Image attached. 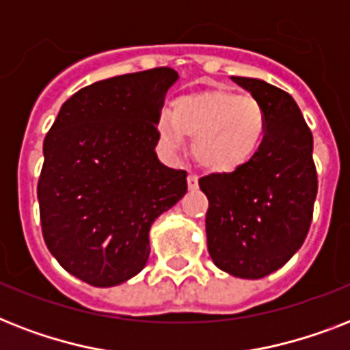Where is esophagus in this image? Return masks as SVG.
I'll return each instance as SVG.
<instances>
[{
	"mask_svg": "<svg viewBox=\"0 0 350 350\" xmlns=\"http://www.w3.org/2000/svg\"><path fill=\"white\" fill-rule=\"evenodd\" d=\"M198 180H200V178H198L196 174L187 176V185H189V189H191V191L198 189Z\"/></svg>",
	"mask_w": 350,
	"mask_h": 350,
	"instance_id": "esophagus-1",
	"label": "esophagus"
}]
</instances>
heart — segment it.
Returning <instances> with one entry per match:
<instances>
[{"instance_id":"1","label":"heart","mask_w":350,"mask_h":350,"mask_svg":"<svg viewBox=\"0 0 350 350\" xmlns=\"http://www.w3.org/2000/svg\"><path fill=\"white\" fill-rule=\"evenodd\" d=\"M156 131L159 143L170 152L180 150L185 136H192L198 163L225 174L250 163L260 152L267 116L260 101L250 96L208 89L174 100L172 114H159Z\"/></svg>"}]
</instances>
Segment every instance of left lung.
Returning <instances> with one entry per match:
<instances>
[{
	"label": "left lung",
	"instance_id": "1",
	"mask_svg": "<svg viewBox=\"0 0 350 350\" xmlns=\"http://www.w3.org/2000/svg\"><path fill=\"white\" fill-rule=\"evenodd\" d=\"M232 79L260 101L265 142L241 169L200 178L208 200L207 247L218 269L258 280L283 267L304 245L314 211L318 174L312 132L293 96L261 79Z\"/></svg>",
	"mask_w": 350,
	"mask_h": 350
}]
</instances>
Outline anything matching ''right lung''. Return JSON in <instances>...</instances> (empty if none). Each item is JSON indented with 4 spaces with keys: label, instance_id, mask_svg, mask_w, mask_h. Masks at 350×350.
<instances>
[{
    "label": "right lung",
    "instance_id": "right-lung-1",
    "mask_svg": "<svg viewBox=\"0 0 350 350\" xmlns=\"http://www.w3.org/2000/svg\"><path fill=\"white\" fill-rule=\"evenodd\" d=\"M178 72L123 74L63 103L43 142L41 232L57 263L94 287L131 280L148 260V230L187 192V172L159 163L156 120Z\"/></svg>",
    "mask_w": 350,
    "mask_h": 350
}]
</instances>
